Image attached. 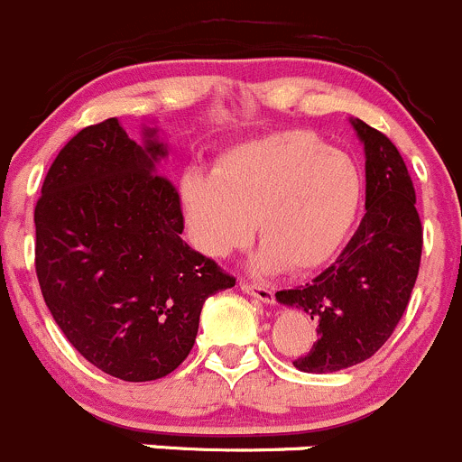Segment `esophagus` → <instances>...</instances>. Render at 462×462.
<instances>
[{
    "label": "esophagus",
    "mask_w": 462,
    "mask_h": 462,
    "mask_svg": "<svg viewBox=\"0 0 462 462\" xmlns=\"http://www.w3.org/2000/svg\"><path fill=\"white\" fill-rule=\"evenodd\" d=\"M240 290L245 291V294L254 296V299L263 300V303H273V290H269V287L255 285V282L249 281H240Z\"/></svg>",
    "instance_id": "1"
}]
</instances>
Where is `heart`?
Returning <instances> with one entry per match:
<instances>
[{"label":"heart","instance_id":"1","mask_svg":"<svg viewBox=\"0 0 462 462\" xmlns=\"http://www.w3.org/2000/svg\"><path fill=\"white\" fill-rule=\"evenodd\" d=\"M364 181L357 163L308 130H287L233 145L213 171L190 168L180 184L190 237L202 254L225 258L249 242L260 272H310L348 236Z\"/></svg>","mask_w":462,"mask_h":462}]
</instances>
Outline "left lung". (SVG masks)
Listing matches in <instances>:
<instances>
[{
	"label": "left lung",
	"mask_w": 462,
	"mask_h": 462,
	"mask_svg": "<svg viewBox=\"0 0 462 462\" xmlns=\"http://www.w3.org/2000/svg\"><path fill=\"white\" fill-rule=\"evenodd\" d=\"M366 152V213L339 258L317 278L276 291L282 305L319 323L317 344L294 366L335 373L366 362L386 344L411 300L422 255L415 189L393 141L355 118Z\"/></svg>",
	"instance_id": "8db88e82"
}]
</instances>
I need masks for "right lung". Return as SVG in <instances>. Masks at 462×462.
Masks as SVG:
<instances>
[{"label": "right lung", "mask_w": 462, "mask_h": 462, "mask_svg": "<svg viewBox=\"0 0 462 462\" xmlns=\"http://www.w3.org/2000/svg\"><path fill=\"white\" fill-rule=\"evenodd\" d=\"M118 118L82 127L49 168L35 204V273L78 353L107 375L152 382L195 344L199 312L236 278L181 240L175 184L154 171L166 148Z\"/></svg>", "instance_id": "add662e5"}]
</instances>
